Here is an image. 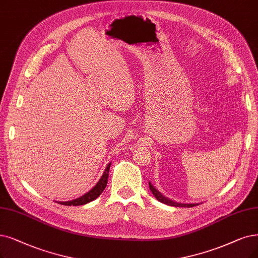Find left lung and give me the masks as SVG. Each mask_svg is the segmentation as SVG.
Instances as JSON below:
<instances>
[{
	"label": "left lung",
	"mask_w": 258,
	"mask_h": 258,
	"mask_svg": "<svg viewBox=\"0 0 258 258\" xmlns=\"http://www.w3.org/2000/svg\"><path fill=\"white\" fill-rule=\"evenodd\" d=\"M149 188L151 190V192L153 194L154 197L157 198V200H159L160 202L164 203V204H167V205H171V207H176V208H191V207H196V205L198 204H185V203H177V202H173L167 198H165L164 196H162L156 188L153 187V185H151L149 183Z\"/></svg>",
	"instance_id": "left-lung-1"
}]
</instances>
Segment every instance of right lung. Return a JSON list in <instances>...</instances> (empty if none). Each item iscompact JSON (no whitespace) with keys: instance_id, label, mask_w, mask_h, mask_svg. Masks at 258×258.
Listing matches in <instances>:
<instances>
[{"instance_id":"right-lung-1","label":"right lung","mask_w":258,"mask_h":258,"mask_svg":"<svg viewBox=\"0 0 258 258\" xmlns=\"http://www.w3.org/2000/svg\"><path fill=\"white\" fill-rule=\"evenodd\" d=\"M110 166L111 164L109 163V165L107 166L104 174H102V177L100 178L99 182L95 185V186L92 188L89 192H87L86 195L81 196L80 198H77L75 200H72V201H66V202H58L62 205H68V207H77V205H84L86 203H89L91 201L95 200L98 196H100V194L104 191V189L107 186V183H108V178H109V170H110Z\"/></svg>"}]
</instances>
